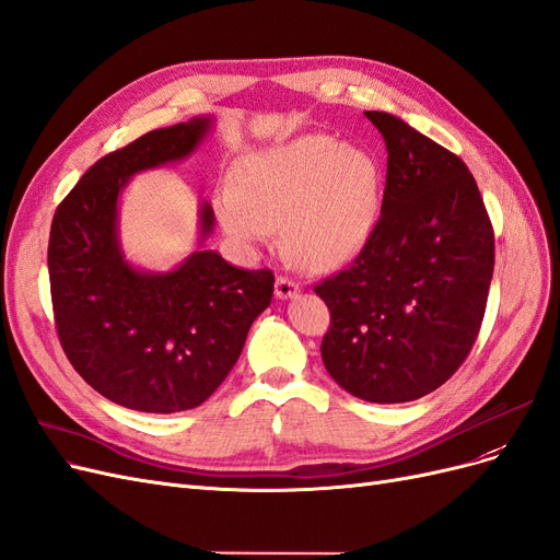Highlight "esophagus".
Returning <instances> with one entry per match:
<instances>
[{
  "label": "esophagus",
  "mask_w": 560,
  "mask_h": 560,
  "mask_svg": "<svg viewBox=\"0 0 560 560\" xmlns=\"http://www.w3.org/2000/svg\"><path fill=\"white\" fill-rule=\"evenodd\" d=\"M298 293H300V285L295 281L285 279V277L277 279V283H275L277 300H293V298H298Z\"/></svg>",
  "instance_id": "1"
}]
</instances>
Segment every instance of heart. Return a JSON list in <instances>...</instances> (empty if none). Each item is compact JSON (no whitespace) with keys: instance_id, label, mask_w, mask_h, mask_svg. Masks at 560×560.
<instances>
[{"instance_id":"obj_1","label":"heart","mask_w":560,"mask_h":560,"mask_svg":"<svg viewBox=\"0 0 560 560\" xmlns=\"http://www.w3.org/2000/svg\"><path fill=\"white\" fill-rule=\"evenodd\" d=\"M382 202L376 153L323 132L250 151L234 184L213 192V211L234 244H262L281 223L285 254L312 272L351 262L374 234Z\"/></svg>"}]
</instances>
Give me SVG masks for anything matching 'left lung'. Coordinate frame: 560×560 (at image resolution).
<instances>
[{
	"mask_svg": "<svg viewBox=\"0 0 560 560\" xmlns=\"http://www.w3.org/2000/svg\"><path fill=\"white\" fill-rule=\"evenodd\" d=\"M388 151L382 219L368 246L316 285L332 323L323 365L360 400L395 405L440 388L470 353L495 242L465 162L386 112H365Z\"/></svg>",
	"mask_w": 560,
	"mask_h": 560,
	"instance_id": "obj_1",
	"label": "left lung"
}]
</instances>
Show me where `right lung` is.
<instances>
[{"mask_svg":"<svg viewBox=\"0 0 560 560\" xmlns=\"http://www.w3.org/2000/svg\"><path fill=\"white\" fill-rule=\"evenodd\" d=\"M215 118L195 116L97 160L52 215L48 275L60 345L106 400L147 413L200 407L237 363L275 293L267 269H240L205 248L213 209H197V248L167 272L135 265L120 244L132 178L190 158Z\"/></svg>","mask_w":560,"mask_h":560,"instance_id":"add662e5","label":"right lung"}]
</instances>
